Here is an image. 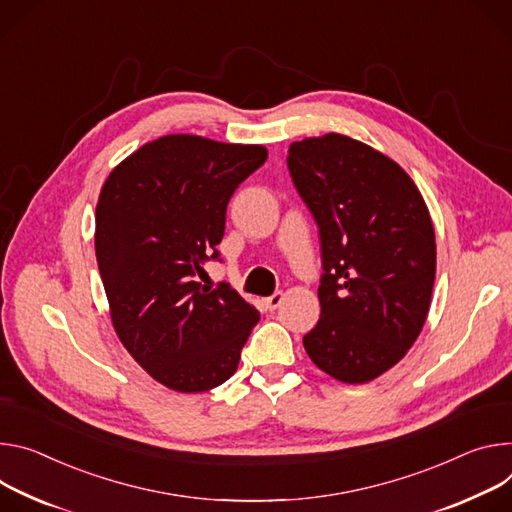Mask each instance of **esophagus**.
<instances>
[{"instance_id": "esophagus-1", "label": "esophagus", "mask_w": 512, "mask_h": 512, "mask_svg": "<svg viewBox=\"0 0 512 512\" xmlns=\"http://www.w3.org/2000/svg\"><path fill=\"white\" fill-rule=\"evenodd\" d=\"M282 300H284V294H282V292H275L273 296L265 298L263 302H265V306H267L269 310H275L277 306H280V304H282Z\"/></svg>"}]
</instances>
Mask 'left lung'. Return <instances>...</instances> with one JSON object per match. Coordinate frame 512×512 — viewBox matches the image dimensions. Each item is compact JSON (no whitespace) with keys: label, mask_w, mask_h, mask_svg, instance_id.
<instances>
[{"label":"left lung","mask_w":512,"mask_h":512,"mask_svg":"<svg viewBox=\"0 0 512 512\" xmlns=\"http://www.w3.org/2000/svg\"><path fill=\"white\" fill-rule=\"evenodd\" d=\"M288 167L318 224L324 267L304 349L343 384L371 382L425 327L437 271L429 208L396 161L339 132L292 143Z\"/></svg>","instance_id":"1"}]
</instances>
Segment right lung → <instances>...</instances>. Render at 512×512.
Instances as JSON below:
<instances>
[{"label": "right lung", "mask_w": 512, "mask_h": 512, "mask_svg": "<svg viewBox=\"0 0 512 512\" xmlns=\"http://www.w3.org/2000/svg\"><path fill=\"white\" fill-rule=\"evenodd\" d=\"M267 159L263 145L167 134L118 163L96 208V257L112 327L147 374L196 394L235 374L259 312L198 282L218 257L228 200Z\"/></svg>", "instance_id": "1"}]
</instances>
